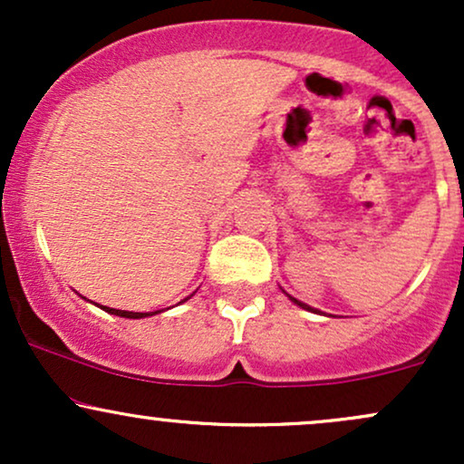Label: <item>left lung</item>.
I'll return each mask as SVG.
<instances>
[{"instance_id": "left-lung-1", "label": "left lung", "mask_w": 464, "mask_h": 464, "mask_svg": "<svg viewBox=\"0 0 464 464\" xmlns=\"http://www.w3.org/2000/svg\"><path fill=\"white\" fill-rule=\"evenodd\" d=\"M284 292H285V290H284ZM285 296H287V299H290L292 303H296V305L303 307V310H307V312H314V314H321V312H318V310H314L312 305H307V303H303V301H299V299H295V296H290V295H287V292H285Z\"/></svg>"}]
</instances>
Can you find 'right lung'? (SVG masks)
<instances>
[{"label":"right lung","instance_id":"obj_1","mask_svg":"<svg viewBox=\"0 0 464 464\" xmlns=\"http://www.w3.org/2000/svg\"><path fill=\"white\" fill-rule=\"evenodd\" d=\"M189 296H188V299H189ZM82 299H84V296H82ZM188 299H183V301H188ZM95 305H98V303H95ZM100 310L115 314V316H121V318H148V316H154V314L163 312V310H157V312H126V310H115V307H106V305H100Z\"/></svg>","mask_w":464,"mask_h":464}]
</instances>
